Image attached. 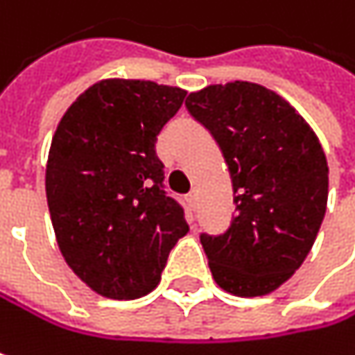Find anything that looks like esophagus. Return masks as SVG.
<instances>
[{"mask_svg":"<svg viewBox=\"0 0 355 355\" xmlns=\"http://www.w3.org/2000/svg\"><path fill=\"white\" fill-rule=\"evenodd\" d=\"M188 202H190L191 206H196V191H191L190 196H188Z\"/></svg>","mask_w":355,"mask_h":355,"instance_id":"34e87169","label":"esophagus"}]
</instances>
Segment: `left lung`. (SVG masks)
I'll list each match as a JSON object with an SVG mask.
<instances>
[{"mask_svg":"<svg viewBox=\"0 0 355 355\" xmlns=\"http://www.w3.org/2000/svg\"><path fill=\"white\" fill-rule=\"evenodd\" d=\"M218 143L234 190L226 232L200 234L214 281L239 297L281 287L303 265L327 206V159L307 121L254 83L212 85L186 98Z\"/></svg>","mask_w":355,"mask_h":355,"instance_id":"obj_1","label":"left lung"}]
</instances>
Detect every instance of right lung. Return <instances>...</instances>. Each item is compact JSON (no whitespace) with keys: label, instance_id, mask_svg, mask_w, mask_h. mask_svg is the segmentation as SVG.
I'll return each instance as SVG.
<instances>
[{"label":"right lung","instance_id":"obj_1","mask_svg":"<svg viewBox=\"0 0 355 355\" xmlns=\"http://www.w3.org/2000/svg\"><path fill=\"white\" fill-rule=\"evenodd\" d=\"M186 90L151 80H101L64 113L46 165V198L68 266L109 299L151 293L169 250L188 234L165 193L157 135Z\"/></svg>","mask_w":355,"mask_h":355}]
</instances>
